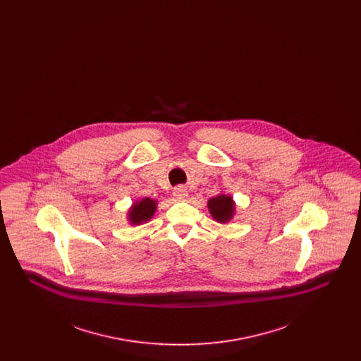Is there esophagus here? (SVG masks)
<instances>
[{"label": "esophagus", "instance_id": "1", "mask_svg": "<svg viewBox=\"0 0 361 361\" xmlns=\"http://www.w3.org/2000/svg\"><path fill=\"white\" fill-rule=\"evenodd\" d=\"M173 196H174L176 199H178V200H184V199H187V196H188V190H187L185 187L178 185V187H176V188L173 189Z\"/></svg>", "mask_w": 361, "mask_h": 361}]
</instances>
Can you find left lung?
Here are the masks:
<instances>
[{"instance_id": "left-lung-1", "label": "left lung", "mask_w": 361, "mask_h": 361, "mask_svg": "<svg viewBox=\"0 0 361 361\" xmlns=\"http://www.w3.org/2000/svg\"><path fill=\"white\" fill-rule=\"evenodd\" d=\"M208 208L212 216L218 222H227L233 216L234 204L233 199L227 195H219L216 197H212L208 200Z\"/></svg>"}]
</instances>
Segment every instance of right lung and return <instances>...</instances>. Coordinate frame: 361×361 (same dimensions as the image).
<instances>
[{"mask_svg": "<svg viewBox=\"0 0 361 361\" xmlns=\"http://www.w3.org/2000/svg\"><path fill=\"white\" fill-rule=\"evenodd\" d=\"M155 202L145 197L139 203L131 208L130 211V221L134 224H140L145 221H149L155 212Z\"/></svg>", "mask_w": 361, "mask_h": 361, "instance_id": "right-lung-1", "label": "right lung"}]
</instances>
